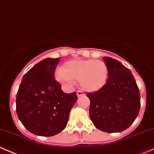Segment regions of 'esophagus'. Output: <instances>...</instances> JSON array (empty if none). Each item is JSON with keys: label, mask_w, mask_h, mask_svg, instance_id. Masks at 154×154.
Masks as SVG:
<instances>
[{"label": "esophagus", "mask_w": 154, "mask_h": 154, "mask_svg": "<svg viewBox=\"0 0 154 154\" xmlns=\"http://www.w3.org/2000/svg\"><path fill=\"white\" fill-rule=\"evenodd\" d=\"M76 94L78 97H82V96H84L85 94H84V93L82 92V91H76Z\"/></svg>", "instance_id": "1"}]
</instances>
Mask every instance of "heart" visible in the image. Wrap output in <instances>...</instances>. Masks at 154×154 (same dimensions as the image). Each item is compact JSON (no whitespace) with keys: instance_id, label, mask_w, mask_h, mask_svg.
Here are the masks:
<instances>
[{"instance_id":"b5f03b06","label":"heart","mask_w":154,"mask_h":154,"mask_svg":"<svg viewBox=\"0 0 154 154\" xmlns=\"http://www.w3.org/2000/svg\"><path fill=\"white\" fill-rule=\"evenodd\" d=\"M109 68L103 60L95 59L72 60L63 63L55 73L59 82L69 85L79 81L81 88L88 92H96L106 85Z\"/></svg>"}]
</instances>
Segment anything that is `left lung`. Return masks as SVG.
I'll return each mask as SVG.
<instances>
[{
    "mask_svg": "<svg viewBox=\"0 0 154 154\" xmlns=\"http://www.w3.org/2000/svg\"><path fill=\"white\" fill-rule=\"evenodd\" d=\"M109 68L106 85L88 93L89 115L94 125L106 132H119L129 128L140 110V94L136 82L128 68L120 61L103 57Z\"/></svg>",
    "mask_w": 154,
    "mask_h": 154,
    "instance_id": "obj_1",
    "label": "left lung"
}]
</instances>
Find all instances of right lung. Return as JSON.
<instances>
[{
    "instance_id": "1",
    "label": "right lung",
    "mask_w": 154,
    "mask_h": 154,
    "mask_svg": "<svg viewBox=\"0 0 154 154\" xmlns=\"http://www.w3.org/2000/svg\"><path fill=\"white\" fill-rule=\"evenodd\" d=\"M57 58H45L26 72L16 96V113L29 132L52 136L63 130L78 97L66 94L54 79Z\"/></svg>"
}]
</instances>
